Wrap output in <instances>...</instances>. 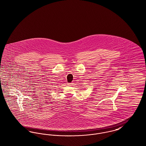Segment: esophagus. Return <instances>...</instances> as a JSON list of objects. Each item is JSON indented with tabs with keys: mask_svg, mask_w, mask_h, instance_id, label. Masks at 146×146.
Here are the masks:
<instances>
[{
	"mask_svg": "<svg viewBox=\"0 0 146 146\" xmlns=\"http://www.w3.org/2000/svg\"><path fill=\"white\" fill-rule=\"evenodd\" d=\"M72 84H73V83H70V84H69V85H70V86H72Z\"/></svg>",
	"mask_w": 146,
	"mask_h": 146,
	"instance_id": "esophagus-1",
	"label": "esophagus"
}]
</instances>
